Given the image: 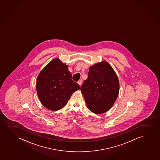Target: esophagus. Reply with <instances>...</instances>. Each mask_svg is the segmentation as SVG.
Masks as SVG:
<instances>
[{
	"mask_svg": "<svg viewBox=\"0 0 160 160\" xmlns=\"http://www.w3.org/2000/svg\"><path fill=\"white\" fill-rule=\"evenodd\" d=\"M78 84H79L80 86H81L82 84V79H79L78 82Z\"/></svg>",
	"mask_w": 160,
	"mask_h": 160,
	"instance_id": "obj_1",
	"label": "esophagus"
}]
</instances>
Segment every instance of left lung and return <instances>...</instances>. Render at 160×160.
I'll return each instance as SVG.
<instances>
[{
    "mask_svg": "<svg viewBox=\"0 0 160 160\" xmlns=\"http://www.w3.org/2000/svg\"><path fill=\"white\" fill-rule=\"evenodd\" d=\"M81 90L88 108L93 113L101 114L108 111L115 102L119 82L112 66L103 61L90 68Z\"/></svg>",
    "mask_w": 160,
    "mask_h": 160,
    "instance_id": "obj_1",
    "label": "left lung"
}]
</instances>
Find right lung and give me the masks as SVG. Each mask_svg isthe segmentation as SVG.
Wrapping results in <instances>:
<instances>
[{
	"label": "right lung",
	"instance_id": "obj_1",
	"mask_svg": "<svg viewBox=\"0 0 160 160\" xmlns=\"http://www.w3.org/2000/svg\"><path fill=\"white\" fill-rule=\"evenodd\" d=\"M80 86L72 79L68 66L59 59L52 60L38 75L36 91L41 102L51 111L63 108Z\"/></svg>",
	"mask_w": 160,
	"mask_h": 160
}]
</instances>
